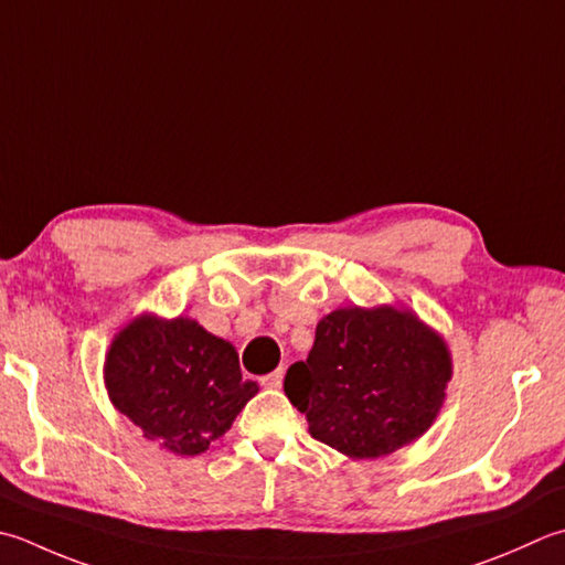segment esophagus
<instances>
[{
	"instance_id": "obj_1",
	"label": "esophagus",
	"mask_w": 565,
	"mask_h": 565,
	"mask_svg": "<svg viewBox=\"0 0 565 565\" xmlns=\"http://www.w3.org/2000/svg\"><path fill=\"white\" fill-rule=\"evenodd\" d=\"M281 382H284V370L281 367L274 370L271 374H267V377H262V384L269 386V390H279Z\"/></svg>"
}]
</instances>
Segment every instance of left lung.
Returning a JSON list of instances; mask_svg holds the SVG:
<instances>
[{
  "label": "left lung",
  "mask_w": 565,
  "mask_h": 565,
  "mask_svg": "<svg viewBox=\"0 0 565 565\" xmlns=\"http://www.w3.org/2000/svg\"><path fill=\"white\" fill-rule=\"evenodd\" d=\"M450 380L446 342L392 306L340 308L320 320L308 358L284 380L320 444L380 458L434 424Z\"/></svg>",
  "instance_id": "left-lung-1"
}]
</instances>
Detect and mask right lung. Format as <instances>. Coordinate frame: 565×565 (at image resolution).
<instances>
[{"label": "right lung", "instance_id": "right-lung-1", "mask_svg": "<svg viewBox=\"0 0 565 565\" xmlns=\"http://www.w3.org/2000/svg\"><path fill=\"white\" fill-rule=\"evenodd\" d=\"M109 399L143 438L179 456H198L235 422L257 394L242 380L239 358L227 340L195 320L141 316L107 352Z\"/></svg>", "mask_w": 565, "mask_h": 565}]
</instances>
